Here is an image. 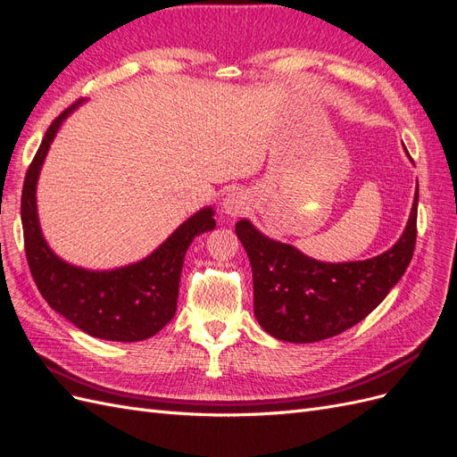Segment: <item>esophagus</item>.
Here are the masks:
<instances>
[{
    "label": "esophagus",
    "instance_id": "obj_1",
    "mask_svg": "<svg viewBox=\"0 0 457 457\" xmlns=\"http://www.w3.org/2000/svg\"><path fill=\"white\" fill-rule=\"evenodd\" d=\"M250 204H252L250 195H245L244 190L230 192V195L223 200L225 212H227L230 217H238V215L245 213V210H247V207H250Z\"/></svg>",
    "mask_w": 457,
    "mask_h": 457
}]
</instances>
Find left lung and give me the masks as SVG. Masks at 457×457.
<instances>
[{
    "label": "left lung",
    "mask_w": 457,
    "mask_h": 457,
    "mask_svg": "<svg viewBox=\"0 0 457 457\" xmlns=\"http://www.w3.org/2000/svg\"><path fill=\"white\" fill-rule=\"evenodd\" d=\"M237 234L253 272V311L276 339L312 343L353 328L403 278L418 237V188L406 230L385 253L366 261L322 262L270 240L238 220Z\"/></svg>",
    "instance_id": "8db88e82"
}]
</instances>
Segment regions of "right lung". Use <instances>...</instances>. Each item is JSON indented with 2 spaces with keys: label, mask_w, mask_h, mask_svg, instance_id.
<instances>
[{
  "label": "right lung",
  "mask_w": 457,
  "mask_h": 457,
  "mask_svg": "<svg viewBox=\"0 0 457 457\" xmlns=\"http://www.w3.org/2000/svg\"><path fill=\"white\" fill-rule=\"evenodd\" d=\"M78 104L79 101L53 120L26 171L21 200L26 259L39 294L76 328L99 339L143 341L175 316L185 253L198 234L215 228L213 210L204 207L192 215L154 253L135 265L95 272L59 259L41 237L36 183L53 137Z\"/></svg>",
  "instance_id": "obj_1"
}]
</instances>
